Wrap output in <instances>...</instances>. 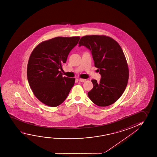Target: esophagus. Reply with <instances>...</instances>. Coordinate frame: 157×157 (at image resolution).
<instances>
[{
    "instance_id": "1",
    "label": "esophagus",
    "mask_w": 157,
    "mask_h": 157,
    "mask_svg": "<svg viewBox=\"0 0 157 157\" xmlns=\"http://www.w3.org/2000/svg\"><path fill=\"white\" fill-rule=\"evenodd\" d=\"M78 80H79V82H84L85 80H86V79H82V78H80V79H78Z\"/></svg>"
}]
</instances>
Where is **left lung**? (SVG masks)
<instances>
[{"mask_svg": "<svg viewBox=\"0 0 157 157\" xmlns=\"http://www.w3.org/2000/svg\"><path fill=\"white\" fill-rule=\"evenodd\" d=\"M82 45L91 52L101 76L100 82L91 80L94 86L88 96L98 106L111 105L121 98L128 84V66L122 49L115 40L103 35L82 36L79 42Z\"/></svg>", "mask_w": 157, "mask_h": 157, "instance_id": "1", "label": "left lung"}]
</instances>
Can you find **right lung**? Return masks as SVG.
<instances>
[{
    "mask_svg": "<svg viewBox=\"0 0 157 157\" xmlns=\"http://www.w3.org/2000/svg\"><path fill=\"white\" fill-rule=\"evenodd\" d=\"M79 36L56 38L43 41L32 52L27 75L34 95L46 105L56 107L64 101L75 84V78L62 77L59 71Z\"/></svg>",
    "mask_w": 157,
    "mask_h": 157,
    "instance_id": "1",
    "label": "right lung"
}]
</instances>
